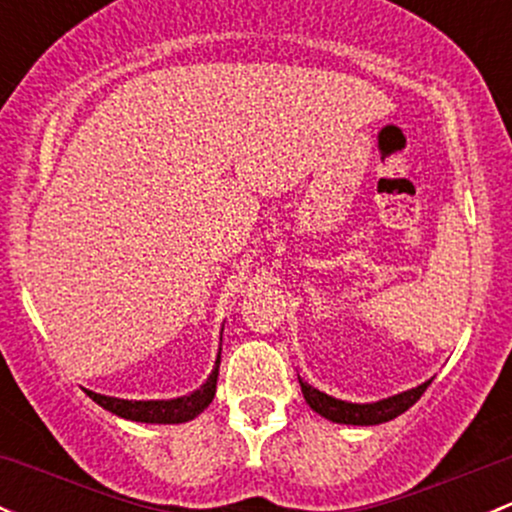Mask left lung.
Returning a JSON list of instances; mask_svg holds the SVG:
<instances>
[{"mask_svg":"<svg viewBox=\"0 0 512 512\" xmlns=\"http://www.w3.org/2000/svg\"><path fill=\"white\" fill-rule=\"evenodd\" d=\"M299 384L308 406H311L318 415H323V418L333 420V423H342V425H379V423H386V420H393L396 415L406 413L408 408L423 396L425 389L430 386V381H425V384L418 386V389L403 391L398 393V396L384 398V401H376V403L338 401V398L308 386L306 381L299 379Z\"/></svg>","mask_w":512,"mask_h":512,"instance_id":"left-lung-1","label":"left lung"}]
</instances>
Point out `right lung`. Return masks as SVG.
Segmentation results:
<instances>
[{
  "mask_svg": "<svg viewBox=\"0 0 512 512\" xmlns=\"http://www.w3.org/2000/svg\"><path fill=\"white\" fill-rule=\"evenodd\" d=\"M218 364H221V352H218L216 367L206 384L201 389L182 398H170V401H123V398L101 396V393L87 391L92 401H97L106 411L121 415L126 420H136V423H160V425H174V423H187L204 411L206 406L216 396V381H218Z\"/></svg>",
  "mask_w": 512,
  "mask_h": 512,
  "instance_id": "add662e5",
  "label": "right lung"
}]
</instances>
